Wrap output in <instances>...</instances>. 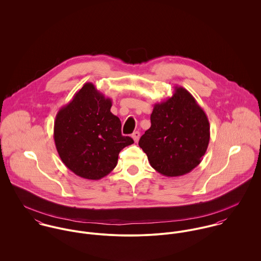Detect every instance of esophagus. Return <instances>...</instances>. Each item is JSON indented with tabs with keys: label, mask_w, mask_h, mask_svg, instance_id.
Returning <instances> with one entry per match:
<instances>
[{
	"label": "esophagus",
	"mask_w": 261,
	"mask_h": 261,
	"mask_svg": "<svg viewBox=\"0 0 261 261\" xmlns=\"http://www.w3.org/2000/svg\"><path fill=\"white\" fill-rule=\"evenodd\" d=\"M140 137H141L140 132H135V133L132 135V138L134 139V141H135L136 143H138V141L140 140Z\"/></svg>",
	"instance_id": "esophagus-1"
}]
</instances>
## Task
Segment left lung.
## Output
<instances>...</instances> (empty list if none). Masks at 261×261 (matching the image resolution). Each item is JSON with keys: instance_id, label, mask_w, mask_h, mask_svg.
Listing matches in <instances>:
<instances>
[{"instance_id": "obj_1", "label": "left lung", "mask_w": 261, "mask_h": 261, "mask_svg": "<svg viewBox=\"0 0 261 261\" xmlns=\"http://www.w3.org/2000/svg\"><path fill=\"white\" fill-rule=\"evenodd\" d=\"M150 123L139 146L158 173L180 177L201 163L210 141V124L203 109L184 87L175 86L171 97L154 103Z\"/></svg>"}]
</instances>
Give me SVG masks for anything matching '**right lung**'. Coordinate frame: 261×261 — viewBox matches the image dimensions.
I'll list each match as a JSON object with an SVG mask.
<instances>
[{
	"label": "right lung",
	"instance_id": "1",
	"mask_svg": "<svg viewBox=\"0 0 261 261\" xmlns=\"http://www.w3.org/2000/svg\"><path fill=\"white\" fill-rule=\"evenodd\" d=\"M112 101L87 82L57 112L54 142L63 164L75 175L99 180L117 164L118 153L134 141L121 135V122L111 112Z\"/></svg>",
	"mask_w": 261,
	"mask_h": 261
}]
</instances>
